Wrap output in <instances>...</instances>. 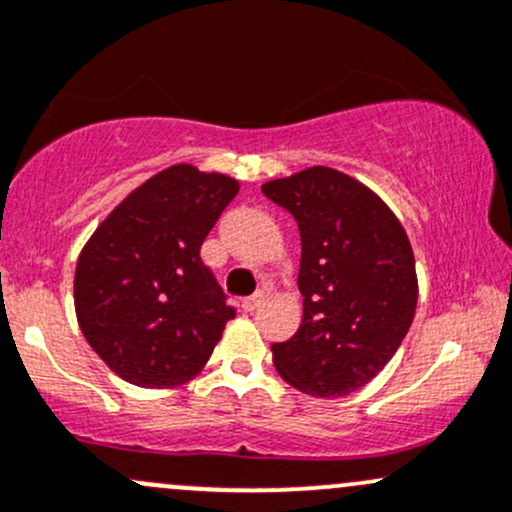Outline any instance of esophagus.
<instances>
[{
	"label": "esophagus",
	"instance_id": "1",
	"mask_svg": "<svg viewBox=\"0 0 512 512\" xmlns=\"http://www.w3.org/2000/svg\"><path fill=\"white\" fill-rule=\"evenodd\" d=\"M262 301H265V291H257V294L247 296V299L243 301V308H245V311H255V308L260 306Z\"/></svg>",
	"mask_w": 512,
	"mask_h": 512
}]
</instances>
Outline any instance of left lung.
<instances>
[{"instance_id": "left-lung-1", "label": "left lung", "mask_w": 512, "mask_h": 512, "mask_svg": "<svg viewBox=\"0 0 512 512\" xmlns=\"http://www.w3.org/2000/svg\"><path fill=\"white\" fill-rule=\"evenodd\" d=\"M301 233L303 320L274 342V367L308 396L362 389L406 338L418 303L408 235L372 189L330 167L262 184Z\"/></svg>"}]
</instances>
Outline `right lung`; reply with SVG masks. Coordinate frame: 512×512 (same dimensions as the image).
Returning a JSON list of instances; mask_svg holds the SVG:
<instances>
[{
	"label": "right lung",
	"instance_id": "obj_1",
	"mask_svg": "<svg viewBox=\"0 0 512 512\" xmlns=\"http://www.w3.org/2000/svg\"><path fill=\"white\" fill-rule=\"evenodd\" d=\"M238 189L226 174L167 167L128 194L82 247V335L128 384L170 389L189 381L235 316L199 250Z\"/></svg>",
	"mask_w": 512,
	"mask_h": 512
}]
</instances>
